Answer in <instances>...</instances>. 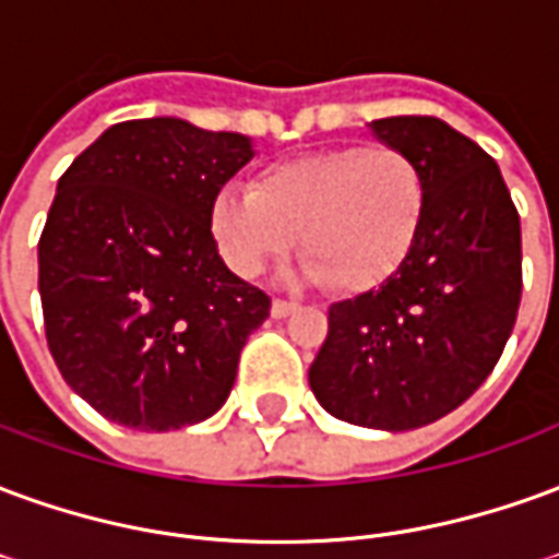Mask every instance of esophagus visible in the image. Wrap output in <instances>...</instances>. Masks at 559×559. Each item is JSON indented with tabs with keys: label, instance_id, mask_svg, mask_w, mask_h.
I'll return each mask as SVG.
<instances>
[{
	"label": "esophagus",
	"instance_id": "obj_1",
	"mask_svg": "<svg viewBox=\"0 0 559 559\" xmlns=\"http://www.w3.org/2000/svg\"><path fill=\"white\" fill-rule=\"evenodd\" d=\"M293 311H296V305L293 302H284V299H275V302H272V317H275V320H284V317H290Z\"/></svg>",
	"mask_w": 559,
	"mask_h": 559
}]
</instances>
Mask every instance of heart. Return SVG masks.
I'll return each mask as SVG.
<instances>
[{"mask_svg": "<svg viewBox=\"0 0 559 559\" xmlns=\"http://www.w3.org/2000/svg\"><path fill=\"white\" fill-rule=\"evenodd\" d=\"M425 206V173L407 152L338 146L269 164L251 191L221 188L209 203V233L239 278H257L290 254L299 233L305 281L362 293L401 266Z\"/></svg>", "mask_w": 559, "mask_h": 559, "instance_id": "1", "label": "heart"}]
</instances>
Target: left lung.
Returning <instances> with one entry per match:
<instances>
[{
  "instance_id": "left-lung-1",
  "label": "left lung",
  "mask_w": 559,
  "mask_h": 559,
  "mask_svg": "<svg viewBox=\"0 0 559 559\" xmlns=\"http://www.w3.org/2000/svg\"><path fill=\"white\" fill-rule=\"evenodd\" d=\"M368 131L419 164L428 206L401 266L329 308L308 383L335 419L413 431L461 407L500 359L521 302V221L491 155L443 119Z\"/></svg>"
}]
</instances>
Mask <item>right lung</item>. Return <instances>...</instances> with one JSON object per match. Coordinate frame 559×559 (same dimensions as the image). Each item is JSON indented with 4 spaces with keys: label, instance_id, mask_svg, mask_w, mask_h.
<instances>
[{
    "label": "right lung",
    "instance_id": "1",
    "mask_svg": "<svg viewBox=\"0 0 559 559\" xmlns=\"http://www.w3.org/2000/svg\"><path fill=\"white\" fill-rule=\"evenodd\" d=\"M251 158L245 134L155 116L107 128L56 185L38 242L44 329L104 419L173 431L224 407L269 296L224 266L209 203Z\"/></svg>",
    "mask_w": 559,
    "mask_h": 559
}]
</instances>
